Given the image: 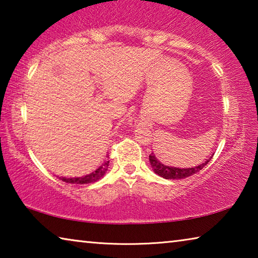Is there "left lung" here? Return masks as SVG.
<instances>
[{
  "mask_svg": "<svg viewBox=\"0 0 258 258\" xmlns=\"http://www.w3.org/2000/svg\"><path fill=\"white\" fill-rule=\"evenodd\" d=\"M213 156H214V154H212V156L209 157L206 161H204L203 164H200L198 166H194V167H185V168L173 167V166H168L166 164H163L155 156L154 152H152V154L149 156V161H150L152 169H154V172L156 174H158L159 176L167 178V180H177V178H185V177L194 175V174H196V173H198L200 169H203L205 166L209 163V160L212 159Z\"/></svg>",
  "mask_w": 258,
  "mask_h": 258,
  "instance_id": "8db88e82",
  "label": "left lung"
}]
</instances>
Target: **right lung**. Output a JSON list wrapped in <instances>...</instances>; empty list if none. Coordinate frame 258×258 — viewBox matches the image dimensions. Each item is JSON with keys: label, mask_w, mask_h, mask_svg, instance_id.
<instances>
[{"label": "right lung", "mask_w": 258, "mask_h": 258, "mask_svg": "<svg viewBox=\"0 0 258 258\" xmlns=\"http://www.w3.org/2000/svg\"><path fill=\"white\" fill-rule=\"evenodd\" d=\"M108 166H109V160H108V156H107V158L104 159L101 164H100V166H98L94 171H92L89 174H86V175L75 176V177L60 176L59 180L66 182V183H72V184H86V183L97 182L104 175V174H106Z\"/></svg>", "instance_id": "obj_1"}]
</instances>
